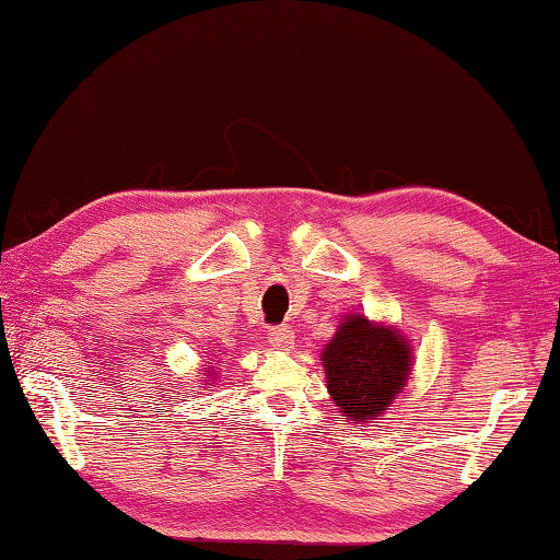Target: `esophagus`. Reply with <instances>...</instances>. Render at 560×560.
<instances>
[{
	"label": "esophagus",
	"mask_w": 560,
	"mask_h": 560,
	"mask_svg": "<svg viewBox=\"0 0 560 560\" xmlns=\"http://www.w3.org/2000/svg\"><path fill=\"white\" fill-rule=\"evenodd\" d=\"M269 343L277 348H289L293 343V334L289 326H271L269 328Z\"/></svg>",
	"instance_id": "esophagus-1"
}]
</instances>
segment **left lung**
<instances>
[{
	"label": "left lung",
	"instance_id": "8db88e82",
	"mask_svg": "<svg viewBox=\"0 0 560 560\" xmlns=\"http://www.w3.org/2000/svg\"><path fill=\"white\" fill-rule=\"evenodd\" d=\"M328 393L358 428L390 407L410 375V348L397 330L348 316L324 350Z\"/></svg>",
	"mask_w": 560,
	"mask_h": 560
}]
</instances>
